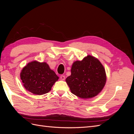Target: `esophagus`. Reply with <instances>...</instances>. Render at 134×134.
Returning <instances> with one entry per match:
<instances>
[{"label": "esophagus", "instance_id": "obj_1", "mask_svg": "<svg viewBox=\"0 0 134 134\" xmlns=\"http://www.w3.org/2000/svg\"><path fill=\"white\" fill-rule=\"evenodd\" d=\"M60 79L62 80H64L65 79V76L64 75H62L60 76Z\"/></svg>", "mask_w": 134, "mask_h": 134}]
</instances>
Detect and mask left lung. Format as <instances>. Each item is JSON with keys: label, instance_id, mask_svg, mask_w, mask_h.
<instances>
[{"label": "left lung", "instance_id": "left-lung-1", "mask_svg": "<svg viewBox=\"0 0 134 134\" xmlns=\"http://www.w3.org/2000/svg\"><path fill=\"white\" fill-rule=\"evenodd\" d=\"M106 79L103 65L98 59L89 55L72 63L71 75L65 81L72 94L80 98L89 99L102 91Z\"/></svg>", "mask_w": 134, "mask_h": 134}]
</instances>
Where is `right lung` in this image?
<instances>
[{"instance_id": "right-lung-1", "label": "right lung", "mask_w": 134, "mask_h": 134, "mask_svg": "<svg viewBox=\"0 0 134 134\" xmlns=\"http://www.w3.org/2000/svg\"><path fill=\"white\" fill-rule=\"evenodd\" d=\"M23 86L26 90L36 95L49 92L59 76L46 63L35 60L28 63L20 73Z\"/></svg>"}]
</instances>
